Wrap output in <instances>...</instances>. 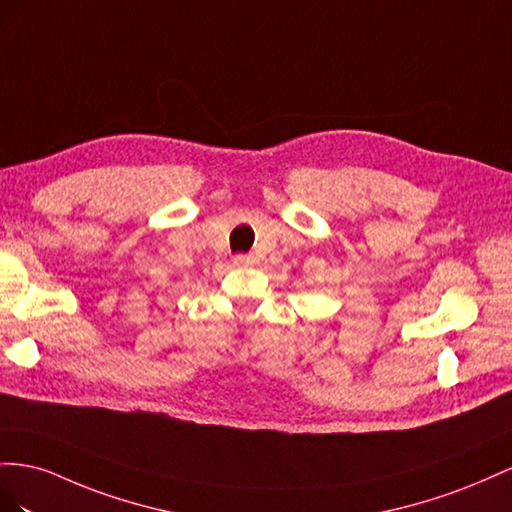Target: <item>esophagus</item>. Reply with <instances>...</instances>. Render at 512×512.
<instances>
[{
	"instance_id": "34e87169",
	"label": "esophagus",
	"mask_w": 512,
	"mask_h": 512,
	"mask_svg": "<svg viewBox=\"0 0 512 512\" xmlns=\"http://www.w3.org/2000/svg\"><path fill=\"white\" fill-rule=\"evenodd\" d=\"M253 257L251 255H236V257H233V264H236V266H253Z\"/></svg>"
}]
</instances>
